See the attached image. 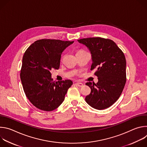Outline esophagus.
<instances>
[{
  "instance_id": "obj_1",
  "label": "esophagus",
  "mask_w": 147,
  "mask_h": 147,
  "mask_svg": "<svg viewBox=\"0 0 147 147\" xmlns=\"http://www.w3.org/2000/svg\"><path fill=\"white\" fill-rule=\"evenodd\" d=\"M75 85L79 87H82L83 86V84L81 82H77L75 84Z\"/></svg>"
}]
</instances>
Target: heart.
<instances>
[{
    "label": "heart",
    "mask_w": 147,
    "mask_h": 147,
    "mask_svg": "<svg viewBox=\"0 0 147 147\" xmlns=\"http://www.w3.org/2000/svg\"><path fill=\"white\" fill-rule=\"evenodd\" d=\"M83 52V51H81V50H80V51H78L77 52Z\"/></svg>",
    "instance_id": "obj_1"
}]
</instances>
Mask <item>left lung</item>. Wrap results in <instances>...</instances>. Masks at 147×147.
<instances>
[{"instance_id": "8db88e82", "label": "left lung", "mask_w": 147, "mask_h": 147, "mask_svg": "<svg viewBox=\"0 0 147 147\" xmlns=\"http://www.w3.org/2000/svg\"><path fill=\"white\" fill-rule=\"evenodd\" d=\"M92 54L91 70L98 77L96 84L87 82L91 90L86 101L91 107L102 110L112 106L120 97L126 82V61L122 51L109 39L92 37L78 39Z\"/></svg>"}]
</instances>
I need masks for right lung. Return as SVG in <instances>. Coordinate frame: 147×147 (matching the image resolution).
I'll return each mask as SVG.
<instances>
[{
	"label": "right lung",
	"mask_w": 147,
	"mask_h": 147,
	"mask_svg": "<svg viewBox=\"0 0 147 147\" xmlns=\"http://www.w3.org/2000/svg\"><path fill=\"white\" fill-rule=\"evenodd\" d=\"M73 42L42 39L34 42L26 51L20 78L26 96L38 109L52 111L63 102L73 82L70 80L53 81L51 70L59 69L62 52Z\"/></svg>",
	"instance_id": "right-lung-1"
}]
</instances>
